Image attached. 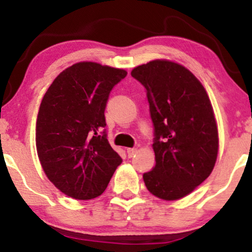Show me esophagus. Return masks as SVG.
Here are the masks:
<instances>
[{"instance_id": "1", "label": "esophagus", "mask_w": 252, "mask_h": 252, "mask_svg": "<svg viewBox=\"0 0 252 252\" xmlns=\"http://www.w3.org/2000/svg\"><path fill=\"white\" fill-rule=\"evenodd\" d=\"M136 152H137L136 148H126V153H128V157H129V158L134 157Z\"/></svg>"}]
</instances>
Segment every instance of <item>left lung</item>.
<instances>
[{
  "instance_id": "left-lung-1",
  "label": "left lung",
  "mask_w": 252,
  "mask_h": 252,
  "mask_svg": "<svg viewBox=\"0 0 252 252\" xmlns=\"http://www.w3.org/2000/svg\"><path fill=\"white\" fill-rule=\"evenodd\" d=\"M147 91L156 166L143 173L148 191L175 201L208 178L219 149L217 121L206 90L189 69L154 60L131 70Z\"/></svg>"
}]
</instances>
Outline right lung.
I'll return each mask as SVG.
<instances>
[{
	"instance_id": "add662e5",
	"label": "right lung",
	"mask_w": 252,
	"mask_h": 252,
	"mask_svg": "<svg viewBox=\"0 0 252 252\" xmlns=\"http://www.w3.org/2000/svg\"><path fill=\"white\" fill-rule=\"evenodd\" d=\"M124 69L79 62L54 80L40 103L35 146L44 172L69 197L100 196L122 158L105 131V107Z\"/></svg>"
}]
</instances>
